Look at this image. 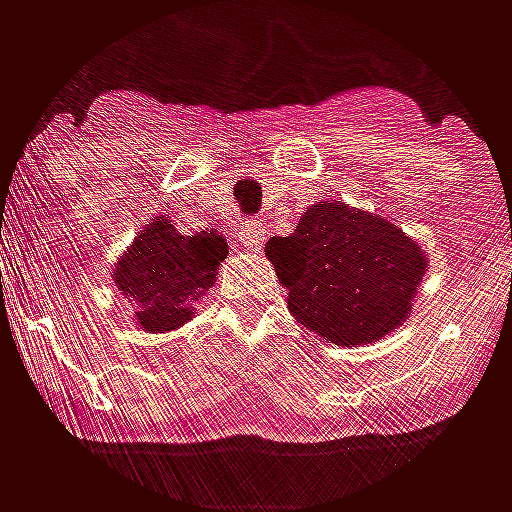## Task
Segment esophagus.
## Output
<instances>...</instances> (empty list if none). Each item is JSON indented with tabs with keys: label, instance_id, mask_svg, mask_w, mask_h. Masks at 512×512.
Returning a JSON list of instances; mask_svg holds the SVG:
<instances>
[{
	"label": "esophagus",
	"instance_id": "obj_1",
	"mask_svg": "<svg viewBox=\"0 0 512 512\" xmlns=\"http://www.w3.org/2000/svg\"><path fill=\"white\" fill-rule=\"evenodd\" d=\"M262 239H265V230H262L256 221L244 224L242 233H239V244H242V247H247V250H259Z\"/></svg>",
	"mask_w": 512,
	"mask_h": 512
}]
</instances>
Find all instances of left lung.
Here are the masks:
<instances>
[{"instance_id": "1", "label": "left lung", "mask_w": 512, "mask_h": 512, "mask_svg": "<svg viewBox=\"0 0 512 512\" xmlns=\"http://www.w3.org/2000/svg\"><path fill=\"white\" fill-rule=\"evenodd\" d=\"M265 256L288 288L299 325L334 345L380 343L409 320L426 276V253L409 233L343 201L305 207L291 236Z\"/></svg>"}]
</instances>
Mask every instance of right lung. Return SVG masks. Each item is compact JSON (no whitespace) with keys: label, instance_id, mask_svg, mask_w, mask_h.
<instances>
[{"label":"right lung","instance_id":"add662e5","mask_svg":"<svg viewBox=\"0 0 512 512\" xmlns=\"http://www.w3.org/2000/svg\"><path fill=\"white\" fill-rule=\"evenodd\" d=\"M227 259V239L218 230L181 236L169 216L152 221L120 253L112 268L115 291L132 308L146 334H167L195 317V302L216 285Z\"/></svg>","mask_w":512,"mask_h":512}]
</instances>
